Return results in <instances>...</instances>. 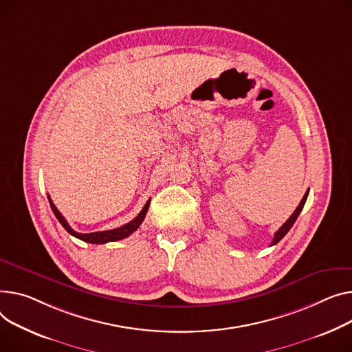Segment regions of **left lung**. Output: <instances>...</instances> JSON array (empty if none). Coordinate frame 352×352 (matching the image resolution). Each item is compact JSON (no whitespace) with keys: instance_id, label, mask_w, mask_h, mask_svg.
<instances>
[{"instance_id":"8db88e82","label":"left lung","mask_w":352,"mask_h":352,"mask_svg":"<svg viewBox=\"0 0 352 352\" xmlns=\"http://www.w3.org/2000/svg\"><path fill=\"white\" fill-rule=\"evenodd\" d=\"M309 191L310 190H307V192L304 194V197H302V199L300 201V204H298V206L296 208V210L292 214V217L282 225V228H280L276 233H274V238H273V241H272V243H270V246H273V245H276V243H278L280 241H282L285 236H286V233L292 229V226L294 225V222H296V219L298 218V215H300V212H301V209H302V206H304V204H306V201H307V197H309Z\"/></svg>"}]
</instances>
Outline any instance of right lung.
<instances>
[{
  "mask_svg": "<svg viewBox=\"0 0 352 352\" xmlns=\"http://www.w3.org/2000/svg\"><path fill=\"white\" fill-rule=\"evenodd\" d=\"M48 199H50V204H51V208H52V210H54L55 217L58 218V221L60 222V225L70 233V235L78 238V239H80V241H83V242L96 243V245H102V243H107V242H116V241H122V239L130 236L131 233H133L134 230H137L138 226L143 223V221H144V218H146V214H147V210H148V206H150V201H151V199H148V201L146 202V205H144L143 209H142V212H140L133 221H130L129 223H126V225H123V226H120V228H116V229H111V230H103V232L79 233V232L74 230L72 228L69 226V223H67L66 219L62 217V214L59 212L58 208L54 205V202H52V199H51L50 195H48Z\"/></svg>",
  "mask_w": 352,
  "mask_h": 352,
  "instance_id": "1",
  "label": "right lung"
}]
</instances>
